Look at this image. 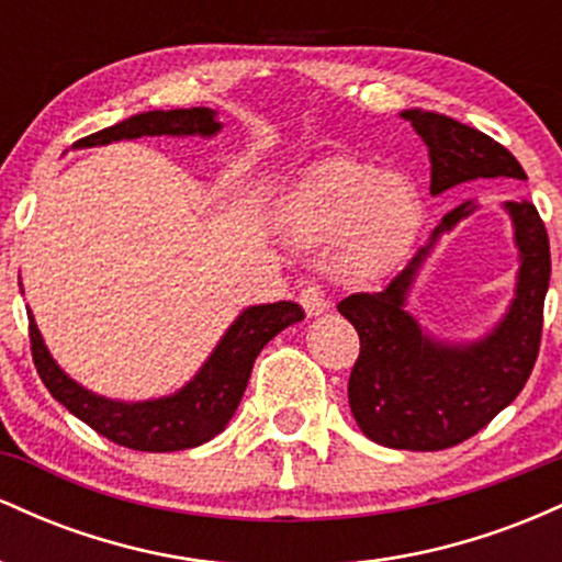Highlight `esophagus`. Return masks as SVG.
<instances>
[{"label":"esophagus","instance_id":"1","mask_svg":"<svg viewBox=\"0 0 562 562\" xmlns=\"http://www.w3.org/2000/svg\"><path fill=\"white\" fill-rule=\"evenodd\" d=\"M299 303L303 306V312L308 314V317H317V314L327 312V306H330V301H327L325 290L319 285H306L301 290L299 295Z\"/></svg>","mask_w":562,"mask_h":562}]
</instances>
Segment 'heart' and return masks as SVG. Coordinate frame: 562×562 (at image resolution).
Instances as JSON below:
<instances>
[{
  "label": "heart",
  "mask_w": 562,
  "mask_h": 562,
  "mask_svg": "<svg viewBox=\"0 0 562 562\" xmlns=\"http://www.w3.org/2000/svg\"><path fill=\"white\" fill-rule=\"evenodd\" d=\"M285 222L306 245L338 240L340 272L372 282L409 256L423 229V200L396 173L333 158L299 179L285 200Z\"/></svg>",
  "instance_id": "b5f03b06"
}]
</instances>
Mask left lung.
<instances>
[{
    "label": "left lung",
    "instance_id": "8db88e82",
    "mask_svg": "<svg viewBox=\"0 0 562 562\" xmlns=\"http://www.w3.org/2000/svg\"><path fill=\"white\" fill-rule=\"evenodd\" d=\"M430 156V195L473 179H526L507 147L430 111H404ZM520 250L518 285L507 314L475 344H443L406 312L412 282L438 237L475 211L462 203L438 222L430 243L380 293H353L338 312L357 327L359 359L348 378V404L367 438L391 449L438 451L479 434L524 391L539 357L550 237L528 200L505 203Z\"/></svg>",
    "mask_w": 562,
    "mask_h": 562
}]
</instances>
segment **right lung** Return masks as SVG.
<instances>
[{"label":"right lung","mask_w":562,"mask_h":562,"mask_svg":"<svg viewBox=\"0 0 562 562\" xmlns=\"http://www.w3.org/2000/svg\"><path fill=\"white\" fill-rule=\"evenodd\" d=\"M218 128H222V124L209 108H190V111L179 108V111H150L132 115L121 124L89 134L76 145L92 147L119 139L160 137V134H171V137H190V134L214 137ZM29 319L31 357H34L38 378L70 415H76L89 428L105 436L108 441L119 443V447L137 451H179L200 447V443L211 441L227 428L237 404H240L250 370H254L261 348L277 333L285 330L288 325L301 322L303 308L293 301L245 308L240 317L232 322L224 338L218 340L209 362L200 367L198 375L184 389H179L173 396L134 404L97 396L76 380H70L49 357L31 314Z\"/></svg>","instance_id":"obj_1"}]
</instances>
